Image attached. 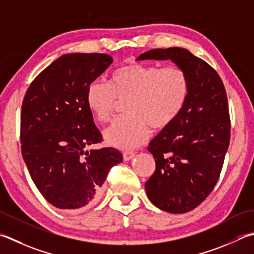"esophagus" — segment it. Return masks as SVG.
I'll return each instance as SVG.
<instances>
[{
    "label": "esophagus",
    "mask_w": 254,
    "mask_h": 254,
    "mask_svg": "<svg viewBox=\"0 0 254 254\" xmlns=\"http://www.w3.org/2000/svg\"><path fill=\"white\" fill-rule=\"evenodd\" d=\"M134 155H135V154H134V152H132V151L124 152V153H123V160H124V161H130L131 158L134 157Z\"/></svg>",
    "instance_id": "obj_1"
}]
</instances>
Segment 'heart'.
<instances>
[{"label":"heart","instance_id":"obj_1","mask_svg":"<svg viewBox=\"0 0 254 254\" xmlns=\"http://www.w3.org/2000/svg\"><path fill=\"white\" fill-rule=\"evenodd\" d=\"M188 94L186 73L178 67L158 68L133 64L114 72L110 84L94 80L87 88L86 101L98 121L108 122L117 99L127 97L124 114L104 131V138L119 148H133L150 136V127H166L181 112Z\"/></svg>","mask_w":254,"mask_h":254}]
</instances>
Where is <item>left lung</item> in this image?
<instances>
[{"label":"left lung","mask_w":254,"mask_h":254,"mask_svg":"<svg viewBox=\"0 0 254 254\" xmlns=\"http://www.w3.org/2000/svg\"><path fill=\"white\" fill-rule=\"evenodd\" d=\"M136 61H171L187 76L188 94L181 112L148 144L156 168L145 190L161 210L190 211L215 187L229 146L225 86L215 69L185 48L151 49Z\"/></svg>","instance_id":"left-lung-1"}]
</instances>
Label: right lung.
Wrapping results in <instances>:
<instances>
[{"mask_svg": "<svg viewBox=\"0 0 254 254\" xmlns=\"http://www.w3.org/2000/svg\"><path fill=\"white\" fill-rule=\"evenodd\" d=\"M106 54H66L38 74L25 94L22 155L32 180L59 209L91 206L110 168L123 160L116 148L87 150L102 136L86 101L89 84L107 70Z\"/></svg>", "mask_w": 254, "mask_h": 254, "instance_id": "add662e5", "label": "right lung"}]
</instances>
